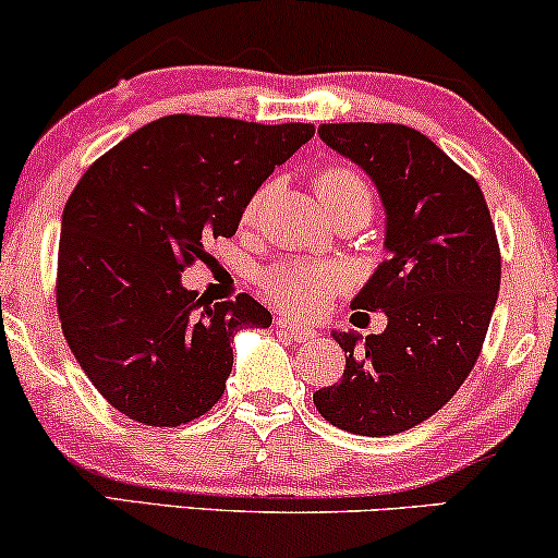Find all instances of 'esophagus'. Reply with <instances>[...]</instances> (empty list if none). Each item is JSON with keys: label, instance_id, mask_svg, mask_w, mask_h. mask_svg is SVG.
<instances>
[{"label": "esophagus", "instance_id": "1", "mask_svg": "<svg viewBox=\"0 0 558 558\" xmlns=\"http://www.w3.org/2000/svg\"><path fill=\"white\" fill-rule=\"evenodd\" d=\"M277 326L281 328V331H284L287 336H292L294 341H300V343H307V341H313L315 333L313 328H307V326H302V323H298V320H290V318H279L277 320Z\"/></svg>", "mask_w": 558, "mask_h": 558}]
</instances>
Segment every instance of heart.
<instances>
[{
	"instance_id": "obj_1",
	"label": "heart",
	"mask_w": 558,
	"mask_h": 558,
	"mask_svg": "<svg viewBox=\"0 0 558 558\" xmlns=\"http://www.w3.org/2000/svg\"><path fill=\"white\" fill-rule=\"evenodd\" d=\"M318 198L323 209H331V206L341 204H362L369 211L373 206V196H369L367 183L362 181V175H356L354 170L347 168H331L323 170L318 175ZM268 194V185L264 191H258L245 206V219H253L258 215L260 202ZM343 274L333 266H315V264H281L266 274V294L277 302L284 311L300 313V315H313L326 307V302L333 298L336 290L343 287Z\"/></svg>"
}]
</instances>
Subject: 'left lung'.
<instances>
[{
  "label": "left lung",
  "instance_id": "1",
  "mask_svg": "<svg viewBox=\"0 0 558 558\" xmlns=\"http://www.w3.org/2000/svg\"><path fill=\"white\" fill-rule=\"evenodd\" d=\"M318 134L380 196L388 258L352 311L385 313L388 326L331 331L347 369L313 403L352 435H396L437 414L476 364L499 292L497 232L478 183L416 129L320 123Z\"/></svg>",
  "mask_w": 558,
  "mask_h": 558
}]
</instances>
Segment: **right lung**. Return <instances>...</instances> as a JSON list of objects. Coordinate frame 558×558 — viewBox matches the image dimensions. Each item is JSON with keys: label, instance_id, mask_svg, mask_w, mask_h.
I'll return each mask as SVG.
<instances>
[{"label": "right lung", "instance_id": "right-lung-1", "mask_svg": "<svg viewBox=\"0 0 558 558\" xmlns=\"http://www.w3.org/2000/svg\"><path fill=\"white\" fill-rule=\"evenodd\" d=\"M313 123L165 116L87 168L61 215L57 305L74 360L129 418L178 426L219 401L232 339L268 328L251 294L215 302L181 271L209 238H232L274 168Z\"/></svg>", "mask_w": 558, "mask_h": 558}]
</instances>
